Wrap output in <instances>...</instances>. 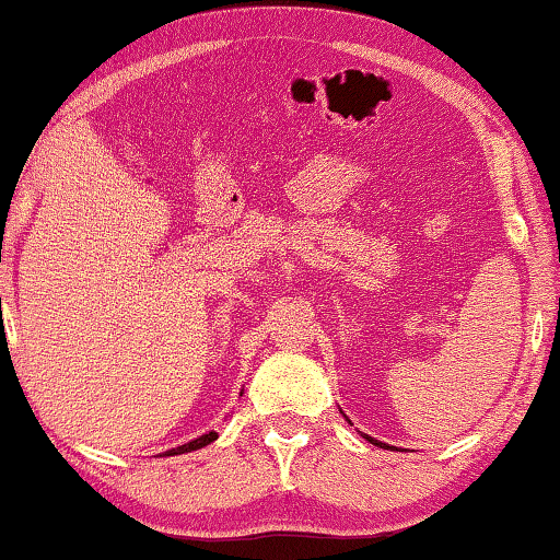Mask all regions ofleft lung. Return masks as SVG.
<instances>
[{"label": "left lung", "mask_w": 560, "mask_h": 560, "mask_svg": "<svg viewBox=\"0 0 560 560\" xmlns=\"http://www.w3.org/2000/svg\"><path fill=\"white\" fill-rule=\"evenodd\" d=\"M349 425H351V420H349ZM364 435L371 445H376V447H384V450H396L394 445H386V443H381V440H376V438H371V435H366V433H361Z\"/></svg>", "instance_id": "8db88e82"}]
</instances>
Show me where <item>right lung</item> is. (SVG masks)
Wrapping results in <instances>:
<instances>
[{
  "mask_svg": "<svg viewBox=\"0 0 560 560\" xmlns=\"http://www.w3.org/2000/svg\"><path fill=\"white\" fill-rule=\"evenodd\" d=\"M215 438H219V433H215V430H209V433L199 435L196 440H191V443H184V445H179V447L166 450L164 455H184V453H191V450H201V447H206V445H211Z\"/></svg>",
  "mask_w": 560,
  "mask_h": 560,
  "instance_id": "1",
  "label": "right lung"
}]
</instances>
